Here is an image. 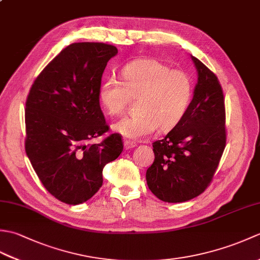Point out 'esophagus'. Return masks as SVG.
I'll list each match as a JSON object with an SVG mask.
<instances>
[{
  "instance_id": "34e87169",
  "label": "esophagus",
  "mask_w": 260,
  "mask_h": 260,
  "mask_svg": "<svg viewBox=\"0 0 260 260\" xmlns=\"http://www.w3.org/2000/svg\"><path fill=\"white\" fill-rule=\"evenodd\" d=\"M137 144L134 142V141H131V140H125L124 141V147L126 148V150H131V148L135 147Z\"/></svg>"
}]
</instances>
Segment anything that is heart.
Masks as SVG:
<instances>
[{"label": "heart", "mask_w": 260, "mask_h": 260, "mask_svg": "<svg viewBox=\"0 0 260 260\" xmlns=\"http://www.w3.org/2000/svg\"><path fill=\"white\" fill-rule=\"evenodd\" d=\"M193 95L190 76L155 59H141L121 70V80L108 77L99 89V99L110 116H120L131 98H137V114L114 125L115 132L140 140L156 129L170 132L189 110Z\"/></svg>", "instance_id": "obj_1"}]
</instances>
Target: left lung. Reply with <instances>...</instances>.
Here are the masks:
<instances>
[{"label":"left lung","mask_w":260,"mask_h":260,"mask_svg":"<svg viewBox=\"0 0 260 260\" xmlns=\"http://www.w3.org/2000/svg\"><path fill=\"white\" fill-rule=\"evenodd\" d=\"M198 84L181 123L153 143L155 158L146 171L148 189L159 200L184 202L211 183L227 142L221 85L211 70L192 57Z\"/></svg>","instance_id":"left-lung-1"}]
</instances>
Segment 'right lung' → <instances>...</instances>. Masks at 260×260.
<instances>
[{
	"mask_svg": "<svg viewBox=\"0 0 260 260\" xmlns=\"http://www.w3.org/2000/svg\"><path fill=\"white\" fill-rule=\"evenodd\" d=\"M117 48L78 42L64 48L39 75L25 102V153L39 180L59 201L80 204L103 185V169L123 152L99 105L102 77Z\"/></svg>",
	"mask_w": 260,
	"mask_h": 260,
	"instance_id": "obj_1",
	"label": "right lung"
}]
</instances>
